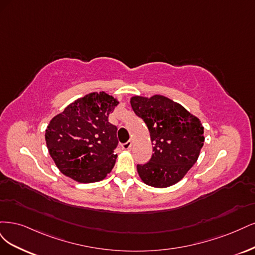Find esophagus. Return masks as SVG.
I'll return each mask as SVG.
<instances>
[{
    "instance_id": "34e87169",
    "label": "esophagus",
    "mask_w": 255,
    "mask_h": 255,
    "mask_svg": "<svg viewBox=\"0 0 255 255\" xmlns=\"http://www.w3.org/2000/svg\"><path fill=\"white\" fill-rule=\"evenodd\" d=\"M122 147H123V149H125V150H129V149L131 148V147H132V142H131L130 139H129V141H127L126 143L123 144V145H122Z\"/></svg>"
}]
</instances>
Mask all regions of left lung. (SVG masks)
Wrapping results in <instances>:
<instances>
[{
	"instance_id": "obj_1",
	"label": "left lung",
	"mask_w": 255,
	"mask_h": 255,
	"mask_svg": "<svg viewBox=\"0 0 255 255\" xmlns=\"http://www.w3.org/2000/svg\"><path fill=\"white\" fill-rule=\"evenodd\" d=\"M130 104L148 127L154 145L149 162L136 165L139 178L159 188L176 184L199 157L204 142L201 122L163 95L133 96Z\"/></svg>"
}]
</instances>
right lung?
<instances>
[{"mask_svg":"<svg viewBox=\"0 0 255 255\" xmlns=\"http://www.w3.org/2000/svg\"><path fill=\"white\" fill-rule=\"evenodd\" d=\"M119 102L93 92L70 104L45 130L48 152L63 175L80 183L101 181L112 170L119 144L109 114Z\"/></svg>","mask_w":255,"mask_h":255,"instance_id":"obj_1","label":"right lung"}]
</instances>
